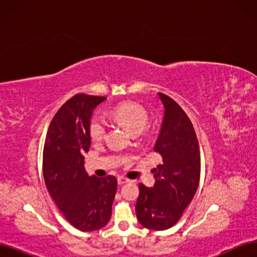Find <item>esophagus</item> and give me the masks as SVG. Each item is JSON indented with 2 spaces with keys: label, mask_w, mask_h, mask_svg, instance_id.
<instances>
[{
  "label": "esophagus",
  "mask_w": 257,
  "mask_h": 257,
  "mask_svg": "<svg viewBox=\"0 0 257 257\" xmlns=\"http://www.w3.org/2000/svg\"><path fill=\"white\" fill-rule=\"evenodd\" d=\"M127 182H130V180L126 178H124V177H119L118 178V184H120V185H122L124 183H127Z\"/></svg>",
  "instance_id": "esophagus-1"
}]
</instances>
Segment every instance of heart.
Instances as JSON below:
<instances>
[{"instance_id": "1", "label": "heart", "mask_w": 257, "mask_h": 257, "mask_svg": "<svg viewBox=\"0 0 257 257\" xmlns=\"http://www.w3.org/2000/svg\"><path fill=\"white\" fill-rule=\"evenodd\" d=\"M110 116L122 123L132 134H139L145 130L148 123V114L145 108L135 103H122L115 106L109 112ZM107 122L102 114L92 116L89 124V135L93 142H99L105 137Z\"/></svg>"}]
</instances>
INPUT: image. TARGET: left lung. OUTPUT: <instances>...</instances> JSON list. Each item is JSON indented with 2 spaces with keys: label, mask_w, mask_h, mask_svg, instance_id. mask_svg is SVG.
Masks as SVG:
<instances>
[{
  "label": "left lung",
  "mask_w": 257,
  "mask_h": 257,
  "mask_svg": "<svg viewBox=\"0 0 257 257\" xmlns=\"http://www.w3.org/2000/svg\"><path fill=\"white\" fill-rule=\"evenodd\" d=\"M164 118L154 151L163 163L153 169L152 188L139 184L135 206L137 219L153 230L170 228L195 195L200 176V152L193 124L173 98L159 93Z\"/></svg>",
  "instance_id": "left-lung-1"
}]
</instances>
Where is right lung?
<instances>
[{"instance_id":"obj_1","label":"right lung","mask_w":257,"mask_h":257,"mask_svg":"<svg viewBox=\"0 0 257 257\" xmlns=\"http://www.w3.org/2000/svg\"><path fill=\"white\" fill-rule=\"evenodd\" d=\"M105 99L82 93L68 99L53 116L45 141L46 186L65 219L81 231L99 229L110 220L118 184L113 176H89L84 168L91 116Z\"/></svg>"}]
</instances>
